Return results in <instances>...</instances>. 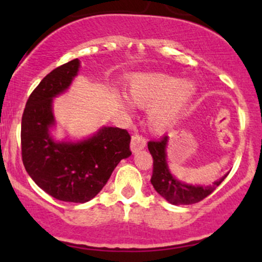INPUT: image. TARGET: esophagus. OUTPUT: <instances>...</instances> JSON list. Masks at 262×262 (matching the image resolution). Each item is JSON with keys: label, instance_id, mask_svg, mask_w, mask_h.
<instances>
[{"label": "esophagus", "instance_id": "esophagus-1", "mask_svg": "<svg viewBox=\"0 0 262 262\" xmlns=\"http://www.w3.org/2000/svg\"><path fill=\"white\" fill-rule=\"evenodd\" d=\"M145 145H146V139L143 137V135H139V134L133 135V138H132V143H130L132 151L133 152L139 151V150L145 148Z\"/></svg>", "mask_w": 262, "mask_h": 262}]
</instances>
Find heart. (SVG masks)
I'll return each mask as SVG.
<instances>
[{"label":"heart","mask_w":262,"mask_h":262,"mask_svg":"<svg viewBox=\"0 0 262 262\" xmlns=\"http://www.w3.org/2000/svg\"><path fill=\"white\" fill-rule=\"evenodd\" d=\"M193 95L194 86L191 82L160 74L139 75L129 86L132 103L150 107L149 124L155 130L171 127Z\"/></svg>","instance_id":"1"}]
</instances>
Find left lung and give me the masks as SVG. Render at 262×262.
Instances as JSON below:
<instances>
[{"label":"left lung","instance_id":"obj_1","mask_svg":"<svg viewBox=\"0 0 262 262\" xmlns=\"http://www.w3.org/2000/svg\"><path fill=\"white\" fill-rule=\"evenodd\" d=\"M166 144L167 135L160 140H150L148 149L152 156L151 185L155 191L172 204H193L209 196L215 188L224 181L227 175L215 181L210 186H191L180 182L170 173L166 164Z\"/></svg>","mask_w":262,"mask_h":262}]
</instances>
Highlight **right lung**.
Returning a JSON list of instances; mask_svg holds the SVG:
<instances>
[{
	"label": "right lung",
	"mask_w": 262,
	"mask_h": 262,
	"mask_svg": "<svg viewBox=\"0 0 262 262\" xmlns=\"http://www.w3.org/2000/svg\"><path fill=\"white\" fill-rule=\"evenodd\" d=\"M79 59L50 71L31 93L20 127L22 160L32 180L59 201L85 203L103 188L113 170L130 151L127 129L104 127L80 143H55L52 101L77 75Z\"/></svg>",
	"instance_id": "obj_1"
}]
</instances>
